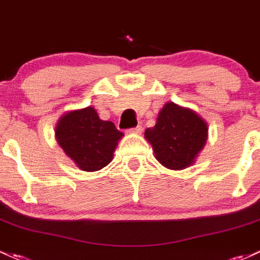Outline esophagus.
<instances>
[{
  "instance_id": "obj_1",
  "label": "esophagus",
  "mask_w": 260,
  "mask_h": 260,
  "mask_svg": "<svg viewBox=\"0 0 260 260\" xmlns=\"http://www.w3.org/2000/svg\"><path fill=\"white\" fill-rule=\"evenodd\" d=\"M131 133H136V135H141L142 132H143V128H142V125H137L136 128H132V129H129Z\"/></svg>"
}]
</instances>
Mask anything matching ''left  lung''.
I'll return each mask as SVG.
<instances>
[{
  "instance_id": "1",
  "label": "left lung",
  "mask_w": 260,
  "mask_h": 260,
  "mask_svg": "<svg viewBox=\"0 0 260 260\" xmlns=\"http://www.w3.org/2000/svg\"><path fill=\"white\" fill-rule=\"evenodd\" d=\"M209 136L206 122L195 111L167 102L154 127L144 137L152 144L155 159L172 170H182L195 162Z\"/></svg>"
}]
</instances>
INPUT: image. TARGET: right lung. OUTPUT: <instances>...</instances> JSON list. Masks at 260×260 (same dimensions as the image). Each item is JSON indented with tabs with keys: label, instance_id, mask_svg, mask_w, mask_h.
I'll return each instance as SVG.
<instances>
[{
	"label": "right lung",
	"instance_id": "1",
	"mask_svg": "<svg viewBox=\"0 0 260 260\" xmlns=\"http://www.w3.org/2000/svg\"><path fill=\"white\" fill-rule=\"evenodd\" d=\"M122 137L113 122L100 119L91 106L67 112L55 127L58 144L84 172H98L110 164Z\"/></svg>",
	"mask_w": 260,
	"mask_h": 260
}]
</instances>
